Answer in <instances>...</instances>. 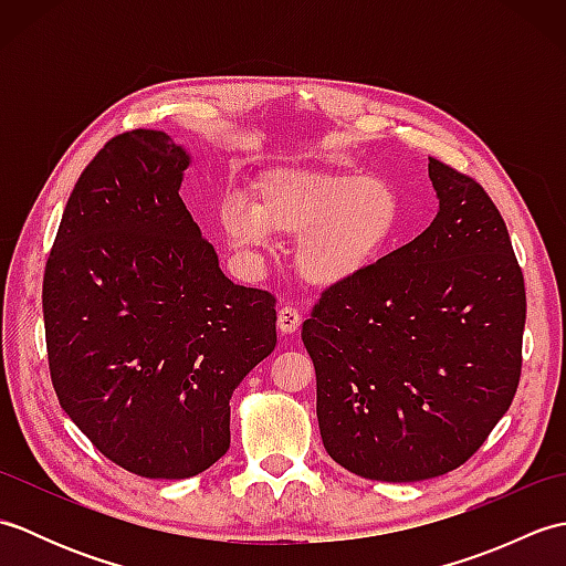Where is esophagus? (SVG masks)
Wrapping results in <instances>:
<instances>
[{
	"instance_id": "esophagus-1",
	"label": "esophagus",
	"mask_w": 566,
	"mask_h": 566,
	"mask_svg": "<svg viewBox=\"0 0 566 566\" xmlns=\"http://www.w3.org/2000/svg\"><path fill=\"white\" fill-rule=\"evenodd\" d=\"M276 326L282 333H296L302 326V311L296 306H282L280 314H276Z\"/></svg>"
}]
</instances>
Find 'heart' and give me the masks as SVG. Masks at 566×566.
Returning a JSON list of instances; mask_svg holds the SVG:
<instances>
[{
  "label": "heart",
  "mask_w": 566,
  "mask_h": 566,
  "mask_svg": "<svg viewBox=\"0 0 566 566\" xmlns=\"http://www.w3.org/2000/svg\"><path fill=\"white\" fill-rule=\"evenodd\" d=\"M219 228L238 255L258 260L276 235L298 238L296 270L314 286H340L363 274L399 228V199L375 177L276 167L260 177L255 203L233 197Z\"/></svg>",
  "instance_id": "b5f03b06"
}]
</instances>
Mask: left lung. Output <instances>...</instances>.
I'll return each instance as SVG.
<instances>
[{"label":"left lung","instance_id":"obj_1","mask_svg":"<svg viewBox=\"0 0 566 566\" xmlns=\"http://www.w3.org/2000/svg\"><path fill=\"white\" fill-rule=\"evenodd\" d=\"M438 216L411 243L328 286L304 321L323 448L347 472L423 482L464 464L509 411L525 282L496 203L428 158Z\"/></svg>","mask_w":566,"mask_h":566}]
</instances>
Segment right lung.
<instances>
[{"instance_id":"obj_1","label":"right lung","mask_w":566,"mask_h":566,"mask_svg":"<svg viewBox=\"0 0 566 566\" xmlns=\"http://www.w3.org/2000/svg\"><path fill=\"white\" fill-rule=\"evenodd\" d=\"M189 163L163 130L112 138L72 189L43 274L60 406L148 479L221 460L228 401L276 345V298L228 280L179 197Z\"/></svg>"}]
</instances>
